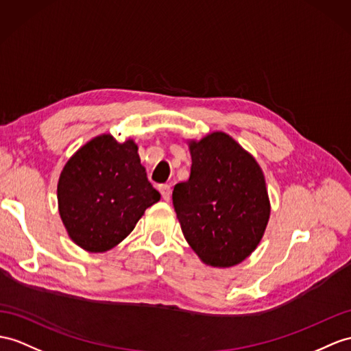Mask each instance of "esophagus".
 Segmentation results:
<instances>
[{
	"label": "esophagus",
	"instance_id": "34e87169",
	"mask_svg": "<svg viewBox=\"0 0 351 351\" xmlns=\"http://www.w3.org/2000/svg\"><path fill=\"white\" fill-rule=\"evenodd\" d=\"M159 192L162 195V198H164L165 201H169V198H171V186L169 184H160Z\"/></svg>",
	"mask_w": 351,
	"mask_h": 351
}]
</instances>
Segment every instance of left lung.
I'll use <instances>...</instances> for the list:
<instances>
[{"mask_svg": "<svg viewBox=\"0 0 351 351\" xmlns=\"http://www.w3.org/2000/svg\"><path fill=\"white\" fill-rule=\"evenodd\" d=\"M191 177L173 204L183 235L210 267L229 268L256 250L271 204L261 165L232 136L216 131L191 140Z\"/></svg>", "mask_w": 351, "mask_h": 351, "instance_id": "8db88e82", "label": "left lung"}]
</instances>
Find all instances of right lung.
I'll list each match as a JSON object with an SVG mask.
<instances>
[{
    "instance_id": "1",
    "label": "right lung",
    "mask_w": 351,
    "mask_h": 351,
    "mask_svg": "<svg viewBox=\"0 0 351 351\" xmlns=\"http://www.w3.org/2000/svg\"><path fill=\"white\" fill-rule=\"evenodd\" d=\"M160 193L147 180L138 146L101 134L68 159L58 182L59 216L71 240L89 253L122 243Z\"/></svg>"
}]
</instances>
